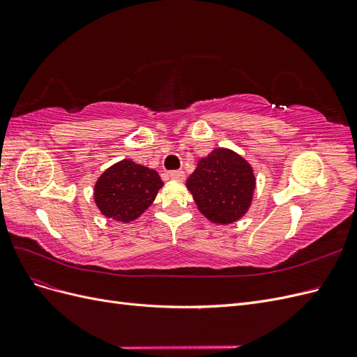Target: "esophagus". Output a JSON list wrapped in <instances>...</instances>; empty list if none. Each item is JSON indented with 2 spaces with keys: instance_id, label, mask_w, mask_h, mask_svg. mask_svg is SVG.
Instances as JSON below:
<instances>
[{
  "instance_id": "34e87169",
  "label": "esophagus",
  "mask_w": 357,
  "mask_h": 357,
  "mask_svg": "<svg viewBox=\"0 0 357 357\" xmlns=\"http://www.w3.org/2000/svg\"><path fill=\"white\" fill-rule=\"evenodd\" d=\"M169 178H171V180H177V181H183V180L186 178L185 171H181V169H178V171H171V172H169Z\"/></svg>"
}]
</instances>
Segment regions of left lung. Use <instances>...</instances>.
I'll return each instance as SVG.
<instances>
[{"label": "left lung", "instance_id": "1", "mask_svg": "<svg viewBox=\"0 0 357 357\" xmlns=\"http://www.w3.org/2000/svg\"><path fill=\"white\" fill-rule=\"evenodd\" d=\"M198 210L210 222L229 225L248 211L256 189L252 165L231 149L219 147L198 160L186 181Z\"/></svg>", "mask_w": 357, "mask_h": 357}]
</instances>
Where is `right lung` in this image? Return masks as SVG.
<instances>
[{
	"label": "right lung",
	"instance_id": "1",
	"mask_svg": "<svg viewBox=\"0 0 357 357\" xmlns=\"http://www.w3.org/2000/svg\"><path fill=\"white\" fill-rule=\"evenodd\" d=\"M162 186L164 181L155 169L123 159L96 180L93 199L105 218L129 223L152 205Z\"/></svg>",
	"mask_w": 357,
	"mask_h": 357
}]
</instances>
